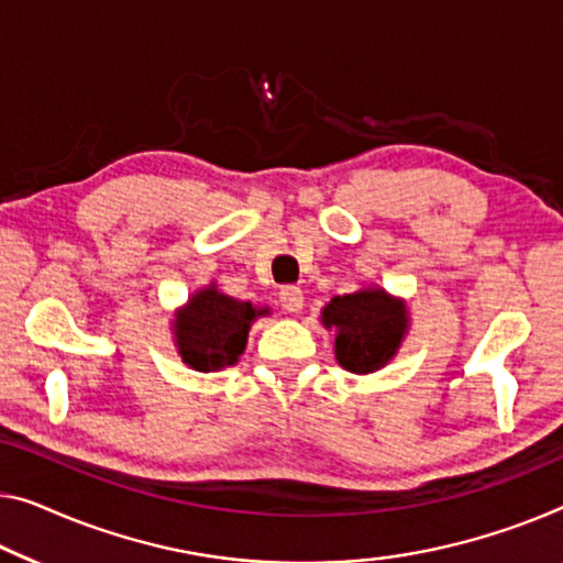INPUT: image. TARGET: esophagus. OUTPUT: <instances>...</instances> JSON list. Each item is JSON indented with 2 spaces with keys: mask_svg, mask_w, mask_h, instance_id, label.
Instances as JSON below:
<instances>
[{
  "mask_svg": "<svg viewBox=\"0 0 563 563\" xmlns=\"http://www.w3.org/2000/svg\"><path fill=\"white\" fill-rule=\"evenodd\" d=\"M280 306H283L285 313H300V310H303V290L292 288V285L283 288L280 290Z\"/></svg>",
  "mask_w": 563,
  "mask_h": 563,
  "instance_id": "34e87169",
  "label": "esophagus"
}]
</instances>
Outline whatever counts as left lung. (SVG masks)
Masks as SVG:
<instances>
[{"label": "left lung", "mask_w": 563, "mask_h": 563, "mask_svg": "<svg viewBox=\"0 0 563 563\" xmlns=\"http://www.w3.org/2000/svg\"><path fill=\"white\" fill-rule=\"evenodd\" d=\"M323 329L333 331V356L351 374H374L387 366L407 339L409 308L405 298L379 285L333 296L321 310Z\"/></svg>", "instance_id": "obj_1"}]
</instances>
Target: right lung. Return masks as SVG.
<instances>
[{
    "mask_svg": "<svg viewBox=\"0 0 563 563\" xmlns=\"http://www.w3.org/2000/svg\"><path fill=\"white\" fill-rule=\"evenodd\" d=\"M267 306H253L217 290V283L195 290L172 318L174 346L181 362L195 372H220L245 354L247 333Z\"/></svg>",
    "mask_w": 563,
    "mask_h": 563,
    "instance_id": "right-lung-1",
    "label": "right lung"
}]
</instances>
